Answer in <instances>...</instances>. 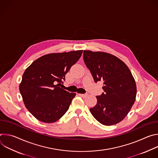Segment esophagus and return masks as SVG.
I'll return each instance as SVG.
<instances>
[{
  "label": "esophagus",
  "instance_id": "34e87169",
  "mask_svg": "<svg viewBox=\"0 0 158 158\" xmlns=\"http://www.w3.org/2000/svg\"><path fill=\"white\" fill-rule=\"evenodd\" d=\"M79 95L82 98H86L87 96V94H79Z\"/></svg>",
  "mask_w": 158,
  "mask_h": 158
}]
</instances>
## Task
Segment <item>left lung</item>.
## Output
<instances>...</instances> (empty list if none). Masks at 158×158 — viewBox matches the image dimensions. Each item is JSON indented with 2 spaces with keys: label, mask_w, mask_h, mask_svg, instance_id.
<instances>
[{
  "label": "left lung",
  "mask_w": 158,
  "mask_h": 158,
  "mask_svg": "<svg viewBox=\"0 0 158 158\" xmlns=\"http://www.w3.org/2000/svg\"><path fill=\"white\" fill-rule=\"evenodd\" d=\"M84 60L95 82L104 84V93L96 96V105L90 108L92 115L105 126L119 123L136 101L137 88L131 72L118 57L104 52L85 50Z\"/></svg>",
  "instance_id": "8db88e82"
}]
</instances>
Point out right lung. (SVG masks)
Returning <instances> with one entry per match:
<instances>
[{"label":"right lung","mask_w":158,"mask_h":158,"mask_svg":"<svg viewBox=\"0 0 158 158\" xmlns=\"http://www.w3.org/2000/svg\"><path fill=\"white\" fill-rule=\"evenodd\" d=\"M82 53V50L44 55L24 71L19 91L26 108L39 121L54 123L68 110L76 93H69L60 85Z\"/></svg>","instance_id":"add662e5"}]
</instances>
